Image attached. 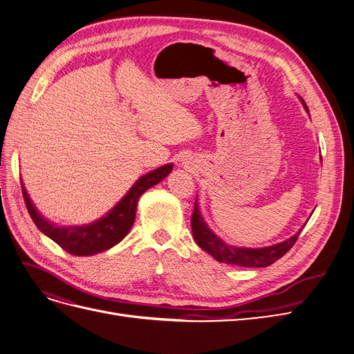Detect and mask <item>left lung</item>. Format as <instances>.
<instances>
[{"label": "left lung", "instance_id": "1", "mask_svg": "<svg viewBox=\"0 0 354 354\" xmlns=\"http://www.w3.org/2000/svg\"><path fill=\"white\" fill-rule=\"evenodd\" d=\"M303 104L306 106L304 102ZM190 224H192V233H194V238L203 251L211 254L214 259L220 263L242 266V267H267L273 264L292 248L299 236V233L303 230L301 227L294 234V236L281 243L266 246V248H239V246H232V245H227L226 242H223L208 229L198 208V199L195 201Z\"/></svg>", "mask_w": 354, "mask_h": 354}]
</instances>
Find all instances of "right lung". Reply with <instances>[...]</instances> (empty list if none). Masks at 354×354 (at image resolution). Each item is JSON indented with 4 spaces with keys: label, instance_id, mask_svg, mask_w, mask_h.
I'll return each instance as SVG.
<instances>
[{
    "label": "right lung",
    "instance_id": "obj_1",
    "mask_svg": "<svg viewBox=\"0 0 354 354\" xmlns=\"http://www.w3.org/2000/svg\"><path fill=\"white\" fill-rule=\"evenodd\" d=\"M173 164L159 167L149 174L138 178L133 187L128 190V194L116 203V205L106 214V216L97 221H94L87 226H56L55 223L46 220L41 214L35 209L34 203L30 202L26 189L22 183V194L26 203V208L30 218L34 220L37 227L55 241L59 246L72 255H94L97 252H103L112 248L113 245L120 243L127 233L130 232L133 223L136 220V209L137 202L147 189L158 185L160 180L165 178Z\"/></svg>",
    "mask_w": 354,
    "mask_h": 354
}]
</instances>
